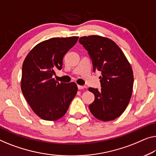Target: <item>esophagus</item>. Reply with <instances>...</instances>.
I'll list each match as a JSON object with an SVG mask.
<instances>
[{
	"mask_svg": "<svg viewBox=\"0 0 156 156\" xmlns=\"http://www.w3.org/2000/svg\"><path fill=\"white\" fill-rule=\"evenodd\" d=\"M78 90H83L84 88H86V86H83V85H78Z\"/></svg>",
	"mask_w": 156,
	"mask_h": 156,
	"instance_id": "34e87169",
	"label": "esophagus"
}]
</instances>
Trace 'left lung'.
Returning a JSON list of instances; mask_svg holds the SVG:
<instances>
[{"label":"left lung","mask_w":156,"mask_h":156,"mask_svg":"<svg viewBox=\"0 0 156 156\" xmlns=\"http://www.w3.org/2000/svg\"><path fill=\"white\" fill-rule=\"evenodd\" d=\"M79 43L87 51L93 71H101V90L90 87L94 101L90 104L92 114L102 121H110L124 112L133 88L132 67L118 46L111 39L99 36H83Z\"/></svg>","instance_id":"obj_1"}]
</instances>
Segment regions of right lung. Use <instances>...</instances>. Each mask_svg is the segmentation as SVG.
<instances>
[{"mask_svg":"<svg viewBox=\"0 0 156 156\" xmlns=\"http://www.w3.org/2000/svg\"><path fill=\"white\" fill-rule=\"evenodd\" d=\"M78 37L52 38L38 43L30 51L22 66L21 88L36 115L45 120L63 117L78 92L75 83L57 82L52 76L62 69L65 54Z\"/></svg>","mask_w":156,"mask_h":156,"instance_id":"right-lung-1","label":"right lung"}]
</instances>
